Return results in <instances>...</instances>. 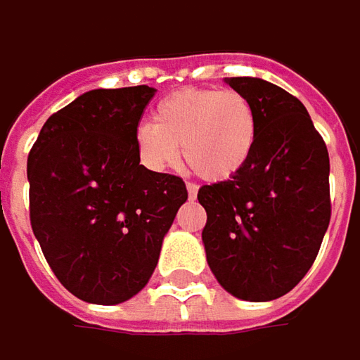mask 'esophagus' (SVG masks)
<instances>
[{
	"label": "esophagus",
	"instance_id": "obj_1",
	"mask_svg": "<svg viewBox=\"0 0 360 360\" xmlns=\"http://www.w3.org/2000/svg\"><path fill=\"white\" fill-rule=\"evenodd\" d=\"M186 190H188V196L190 198H196V194H198V186L196 184H186Z\"/></svg>",
	"mask_w": 360,
	"mask_h": 360
}]
</instances>
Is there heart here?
I'll list each match as a JSON object with an SVG mask.
<instances>
[{
    "instance_id": "b5f03b06",
    "label": "heart",
    "mask_w": 360,
    "mask_h": 360,
    "mask_svg": "<svg viewBox=\"0 0 360 360\" xmlns=\"http://www.w3.org/2000/svg\"><path fill=\"white\" fill-rule=\"evenodd\" d=\"M257 135V111L239 91L190 86L160 101L152 125H139L134 141L150 170L174 166L182 146L184 160L202 180L226 182L247 166Z\"/></svg>"
}]
</instances>
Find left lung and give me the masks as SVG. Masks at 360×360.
I'll use <instances>...</instances> for the list:
<instances>
[{
    "label": "left lung",
    "instance_id": "1",
    "mask_svg": "<svg viewBox=\"0 0 360 360\" xmlns=\"http://www.w3.org/2000/svg\"><path fill=\"white\" fill-rule=\"evenodd\" d=\"M253 103L259 135L235 178L198 190L207 210L202 243L217 281L231 296H285L312 267L330 223V160L306 107L278 84L233 77Z\"/></svg>",
    "mask_w": 360,
    "mask_h": 360
}]
</instances>
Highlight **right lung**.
<instances>
[{"label": "right lung", "mask_w": 360, "mask_h": 360, "mask_svg": "<svg viewBox=\"0 0 360 360\" xmlns=\"http://www.w3.org/2000/svg\"><path fill=\"white\" fill-rule=\"evenodd\" d=\"M148 84L95 89L50 115L27 155L30 223L64 288L121 304L146 288L188 198L182 178L139 164L134 135Z\"/></svg>", "instance_id": "1"}]
</instances>
